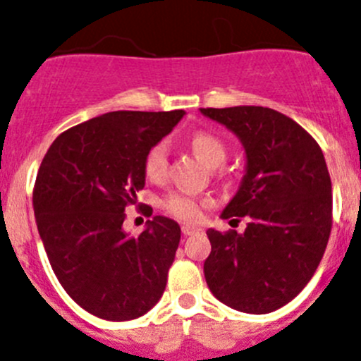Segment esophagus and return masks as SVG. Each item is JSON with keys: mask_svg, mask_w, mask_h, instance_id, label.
<instances>
[{"mask_svg": "<svg viewBox=\"0 0 361 361\" xmlns=\"http://www.w3.org/2000/svg\"><path fill=\"white\" fill-rule=\"evenodd\" d=\"M200 231H202V228H198V226H191V224H184V226H182V235H184V236L198 235Z\"/></svg>", "mask_w": 361, "mask_h": 361, "instance_id": "1", "label": "esophagus"}]
</instances>
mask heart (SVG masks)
<instances>
[{
	"instance_id": "obj_1",
	"label": "heart",
	"mask_w": 361,
	"mask_h": 361,
	"mask_svg": "<svg viewBox=\"0 0 361 361\" xmlns=\"http://www.w3.org/2000/svg\"><path fill=\"white\" fill-rule=\"evenodd\" d=\"M189 146L210 166H219L228 159L229 147L222 137L208 130H198L189 137ZM169 172V146L156 142L144 156V173L149 180L159 182ZM208 205V200L198 198L184 191H173L163 198L161 207L166 214L180 221H196L202 215V208Z\"/></svg>"
}]
</instances>
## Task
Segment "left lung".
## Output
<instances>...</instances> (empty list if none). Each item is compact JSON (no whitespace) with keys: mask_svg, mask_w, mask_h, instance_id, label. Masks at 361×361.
Here are the masks:
<instances>
[{"mask_svg":"<svg viewBox=\"0 0 361 361\" xmlns=\"http://www.w3.org/2000/svg\"><path fill=\"white\" fill-rule=\"evenodd\" d=\"M202 113L243 142L247 173L222 217L250 221L243 235L208 229L207 285L233 310L271 313L306 287L329 243L332 182L322 147L292 118L269 107Z\"/></svg>","mask_w":361,"mask_h":361,"instance_id":"1","label":"left lung"}]
</instances>
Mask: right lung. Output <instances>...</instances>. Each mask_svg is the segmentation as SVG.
Segmentation results:
<instances>
[{
    "instance_id": "1",
    "label": "right lung",
    "mask_w": 361,
    "mask_h": 361,
    "mask_svg": "<svg viewBox=\"0 0 361 361\" xmlns=\"http://www.w3.org/2000/svg\"><path fill=\"white\" fill-rule=\"evenodd\" d=\"M184 111H113L62 132L32 189L36 224L51 269L71 299L94 317L126 322L163 295L180 228L156 215L146 231H123L125 208L146 184L144 156ZM151 217L153 208H142Z\"/></svg>"
}]
</instances>
